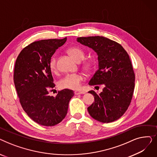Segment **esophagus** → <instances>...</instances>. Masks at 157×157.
Instances as JSON below:
<instances>
[{
  "label": "esophagus",
  "mask_w": 157,
  "mask_h": 157,
  "mask_svg": "<svg viewBox=\"0 0 157 157\" xmlns=\"http://www.w3.org/2000/svg\"><path fill=\"white\" fill-rule=\"evenodd\" d=\"M85 94V92H83V91H75L74 92V94L75 95H80V94Z\"/></svg>",
  "instance_id": "obj_1"
}]
</instances>
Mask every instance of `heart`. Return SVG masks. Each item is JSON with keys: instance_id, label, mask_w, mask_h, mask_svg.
Instances as JSON below:
<instances>
[{"instance_id": "1", "label": "heart", "mask_w": 157, "mask_h": 157, "mask_svg": "<svg viewBox=\"0 0 157 157\" xmlns=\"http://www.w3.org/2000/svg\"><path fill=\"white\" fill-rule=\"evenodd\" d=\"M67 51L73 57V59L78 62H81L84 59L85 56V52L78 46H71L67 49ZM49 65L52 72H57V59L56 56H53L51 58ZM83 66L85 70L91 71L93 68L94 63L91 60H86L83 62ZM84 79V76L80 73L67 74L60 80L59 85L60 88L62 89L78 90L80 88Z\"/></svg>"}]
</instances>
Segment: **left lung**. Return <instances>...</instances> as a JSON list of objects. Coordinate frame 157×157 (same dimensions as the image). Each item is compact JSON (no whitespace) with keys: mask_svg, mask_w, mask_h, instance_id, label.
<instances>
[{"mask_svg":"<svg viewBox=\"0 0 157 157\" xmlns=\"http://www.w3.org/2000/svg\"><path fill=\"white\" fill-rule=\"evenodd\" d=\"M77 40L98 55V69L88 84L104 86L99 94L88 92L94 95L95 102L88 111L100 122L116 121L127 110L134 94L135 73L128 54L121 44L102 36L81 37Z\"/></svg>","mask_w":157,"mask_h":157,"instance_id":"1","label":"left lung"}]
</instances>
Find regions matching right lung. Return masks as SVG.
Listing matches in <instances>:
<instances>
[{
    "label": "right lung",
    "instance_id": "add662e5",
    "mask_svg": "<svg viewBox=\"0 0 157 157\" xmlns=\"http://www.w3.org/2000/svg\"><path fill=\"white\" fill-rule=\"evenodd\" d=\"M66 40L35 41L22 49L15 62L13 79L22 108L33 121L43 126H54L64 119L74 95L72 90L63 89L55 97L49 95L55 86L49 61Z\"/></svg>",
    "mask_w": 157,
    "mask_h": 157
}]
</instances>
